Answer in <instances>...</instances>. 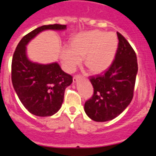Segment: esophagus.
Returning <instances> with one entry per match:
<instances>
[{"instance_id": "esophagus-1", "label": "esophagus", "mask_w": 156, "mask_h": 156, "mask_svg": "<svg viewBox=\"0 0 156 156\" xmlns=\"http://www.w3.org/2000/svg\"><path fill=\"white\" fill-rule=\"evenodd\" d=\"M83 76L82 75H75L74 76H73V82H76L77 80L79 79H80V78H83Z\"/></svg>"}]
</instances>
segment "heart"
I'll use <instances>...</instances> for the list:
<instances>
[{"mask_svg": "<svg viewBox=\"0 0 156 156\" xmlns=\"http://www.w3.org/2000/svg\"><path fill=\"white\" fill-rule=\"evenodd\" d=\"M118 38L113 33L91 30L78 34L72 41V48L62 50L65 69L73 72L84 58L85 65L93 73H101L111 65L118 49Z\"/></svg>", "mask_w": 156, "mask_h": 156, "instance_id": "b5f03b06", "label": "heart"}]
</instances>
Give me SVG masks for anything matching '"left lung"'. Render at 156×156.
I'll return each mask as SVG.
<instances>
[{
  "label": "left lung",
  "mask_w": 156,
  "mask_h": 156,
  "mask_svg": "<svg viewBox=\"0 0 156 156\" xmlns=\"http://www.w3.org/2000/svg\"><path fill=\"white\" fill-rule=\"evenodd\" d=\"M118 46L115 58L102 75L90 78L94 88L84 110L95 122L110 121L123 112L133 98L138 71L136 55L129 42L117 32Z\"/></svg>",
  "instance_id": "left-lung-1"
}]
</instances>
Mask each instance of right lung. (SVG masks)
Listing matches in <instances>:
<instances>
[{
  "label": "right lung",
  "instance_id": "add662e5",
  "mask_svg": "<svg viewBox=\"0 0 156 156\" xmlns=\"http://www.w3.org/2000/svg\"><path fill=\"white\" fill-rule=\"evenodd\" d=\"M66 25H43L26 34L15 50L12 61V82L25 108L34 115L51 116L60 110L65 88L73 83V76L62 71L58 63L40 65L30 62L26 45L44 30H63Z\"/></svg>",
  "mask_w": 156,
  "mask_h": 156
}]
</instances>
